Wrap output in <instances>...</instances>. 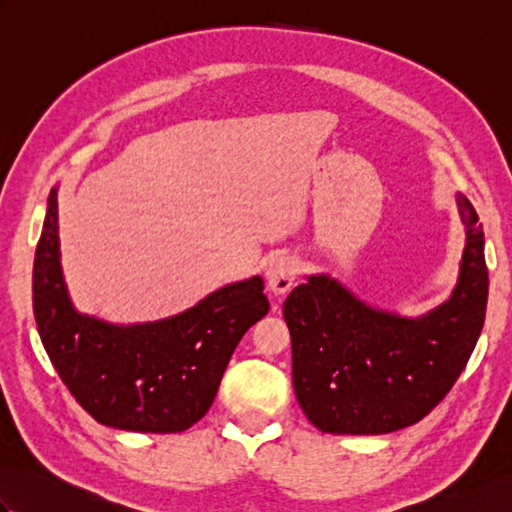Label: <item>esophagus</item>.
Instances as JSON below:
<instances>
[{
  "label": "esophagus",
  "instance_id": "esophagus-1",
  "mask_svg": "<svg viewBox=\"0 0 512 512\" xmlns=\"http://www.w3.org/2000/svg\"><path fill=\"white\" fill-rule=\"evenodd\" d=\"M266 279H268L270 290H273L277 297L290 292V288L295 286V281H297L295 257L277 255V257L270 259V264L266 268Z\"/></svg>",
  "mask_w": 512,
  "mask_h": 512
}]
</instances>
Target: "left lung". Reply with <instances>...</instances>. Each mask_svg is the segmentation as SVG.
<instances>
[{"mask_svg":"<svg viewBox=\"0 0 512 512\" xmlns=\"http://www.w3.org/2000/svg\"><path fill=\"white\" fill-rule=\"evenodd\" d=\"M466 246L449 301L422 319L367 308L330 277L290 292L284 317L292 336V385L308 420L323 433H391L438 407L480 339L488 270L484 231L458 195Z\"/></svg>","mask_w":512,"mask_h":512,"instance_id":"obj_1","label":"left lung"}]
</instances>
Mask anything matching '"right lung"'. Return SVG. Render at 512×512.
<instances>
[{"label":"right lung","mask_w":512,"mask_h":512,"mask_svg":"<svg viewBox=\"0 0 512 512\" xmlns=\"http://www.w3.org/2000/svg\"><path fill=\"white\" fill-rule=\"evenodd\" d=\"M57 222L52 189L32 270V308L41 343L65 387L107 427L187 431L213 405L237 343L270 310L262 277L217 290L167 321L118 328L72 308L59 264Z\"/></svg>","instance_id":"add662e5"}]
</instances>
